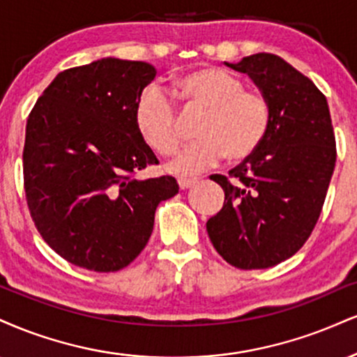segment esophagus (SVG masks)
<instances>
[{
    "label": "esophagus",
    "mask_w": 357,
    "mask_h": 357,
    "mask_svg": "<svg viewBox=\"0 0 357 357\" xmlns=\"http://www.w3.org/2000/svg\"><path fill=\"white\" fill-rule=\"evenodd\" d=\"M196 183H197L196 178H181V179H178V184H179V188H181V190H188V188L195 186Z\"/></svg>",
    "instance_id": "obj_1"
}]
</instances>
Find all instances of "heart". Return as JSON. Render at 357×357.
I'll use <instances>...</instances> for the list:
<instances>
[{"instance_id":"1","label":"heart","mask_w":357,"mask_h":357,"mask_svg":"<svg viewBox=\"0 0 357 357\" xmlns=\"http://www.w3.org/2000/svg\"><path fill=\"white\" fill-rule=\"evenodd\" d=\"M176 94L188 106L204 109L197 121V139L186 144L169 162L176 174H196L226 156L231 161L248 158L263 143L269 128V102L259 89L244 88L238 76L221 68H201L181 76ZM137 130L154 151L171 154L181 141L174 102L151 84L136 102Z\"/></svg>"}]
</instances>
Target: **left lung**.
Returning a JSON list of instances; mask_svg holds the SVG:
<instances>
[{"label":"left lung","mask_w":357,"mask_h":357,"mask_svg":"<svg viewBox=\"0 0 357 357\" xmlns=\"http://www.w3.org/2000/svg\"><path fill=\"white\" fill-rule=\"evenodd\" d=\"M246 73L269 102L263 143L229 171L213 174L225 204L206 222L214 249L239 269L273 268L307 241L336 165L326 96L307 76L271 53L225 63Z\"/></svg>","instance_id":"obj_1"}]
</instances>
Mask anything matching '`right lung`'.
Wrapping results in <instances>:
<instances>
[{
    "label": "right lung",
    "instance_id": "right-lung-1",
    "mask_svg": "<svg viewBox=\"0 0 357 357\" xmlns=\"http://www.w3.org/2000/svg\"><path fill=\"white\" fill-rule=\"evenodd\" d=\"M156 76L149 63L102 58L59 73L26 123L24 191L34 226L68 263L96 273L126 268L153 233L173 176L137 179L158 165L135 111Z\"/></svg>",
    "mask_w": 357,
    "mask_h": 357
}]
</instances>
